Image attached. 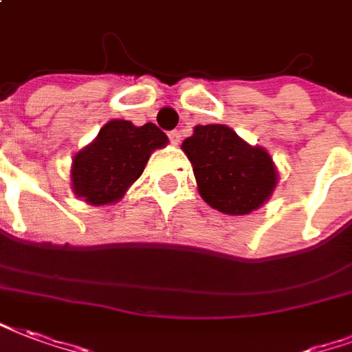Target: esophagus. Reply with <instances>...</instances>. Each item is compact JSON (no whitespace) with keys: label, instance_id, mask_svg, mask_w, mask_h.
Instances as JSON below:
<instances>
[{"label":"esophagus","instance_id":"34e87169","mask_svg":"<svg viewBox=\"0 0 352 352\" xmlns=\"http://www.w3.org/2000/svg\"><path fill=\"white\" fill-rule=\"evenodd\" d=\"M168 136L173 145H179V143H181V132H179V130H171Z\"/></svg>","mask_w":352,"mask_h":352}]
</instances>
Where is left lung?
<instances>
[{"mask_svg": "<svg viewBox=\"0 0 352 352\" xmlns=\"http://www.w3.org/2000/svg\"><path fill=\"white\" fill-rule=\"evenodd\" d=\"M181 149L192 164L203 201L223 214L244 216L259 209L280 179L267 149L250 145L226 124H197Z\"/></svg>", "mask_w": 352, "mask_h": 352, "instance_id": "1", "label": "left lung"}]
</instances>
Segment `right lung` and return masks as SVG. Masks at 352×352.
<instances>
[{
  "instance_id": "obj_1",
  "label": "right lung",
  "mask_w": 352,
  "mask_h": 352,
  "mask_svg": "<svg viewBox=\"0 0 352 352\" xmlns=\"http://www.w3.org/2000/svg\"><path fill=\"white\" fill-rule=\"evenodd\" d=\"M168 142L156 124L136 126L124 119H111L89 145L72 156L70 188L93 207L117 203L140 179L149 156Z\"/></svg>"
}]
</instances>
